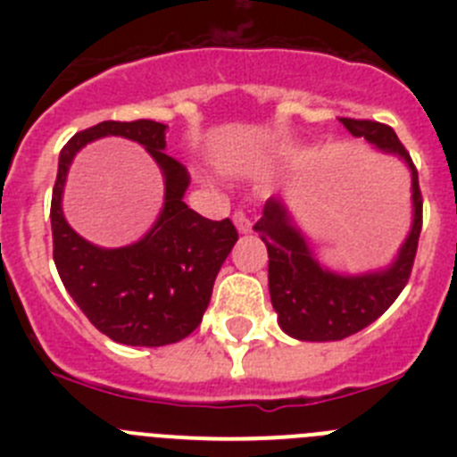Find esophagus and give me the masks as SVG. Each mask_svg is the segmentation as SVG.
I'll use <instances>...</instances> for the list:
<instances>
[{
  "mask_svg": "<svg viewBox=\"0 0 457 457\" xmlns=\"http://www.w3.org/2000/svg\"><path fill=\"white\" fill-rule=\"evenodd\" d=\"M233 221H236L237 231H240V233L252 231L253 220H252V212H249L247 208H237L236 212H233Z\"/></svg>",
  "mask_w": 457,
  "mask_h": 457,
  "instance_id": "obj_1",
  "label": "esophagus"
}]
</instances>
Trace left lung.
<instances>
[{
    "label": "left lung",
    "mask_w": 457,
    "mask_h": 457,
    "mask_svg": "<svg viewBox=\"0 0 457 457\" xmlns=\"http://www.w3.org/2000/svg\"><path fill=\"white\" fill-rule=\"evenodd\" d=\"M350 135L364 137L379 151L401 155L411 169L414 224L395 263L385 272L364 277H338L313 261L304 240L290 226L281 201L270 199L253 231L268 247L270 300L278 325L300 341H341L378 320L410 281L423 224V199L419 171L394 128L369 119H338Z\"/></svg>",
    "instance_id": "8db88e82"
}]
</instances>
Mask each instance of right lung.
<instances>
[{"label":"right lung","mask_w":457,"mask_h":457,"mask_svg":"<svg viewBox=\"0 0 457 457\" xmlns=\"http://www.w3.org/2000/svg\"><path fill=\"white\" fill-rule=\"evenodd\" d=\"M167 125L155 120H103L62 148L52 189V256L63 286L98 332L125 345L179 343L201 325L217 272L237 240L233 221H212L187 208L189 173L164 153ZM119 134L146 145L168 183L163 215L152 233L123 250L88 245L65 224L61 192L74 153L98 136Z\"/></svg>","instance_id":"obj_1"}]
</instances>
